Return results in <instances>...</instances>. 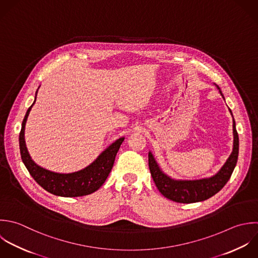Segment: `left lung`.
Returning <instances> with one entry per match:
<instances>
[{
  "label": "left lung",
  "mask_w": 258,
  "mask_h": 258,
  "mask_svg": "<svg viewBox=\"0 0 258 258\" xmlns=\"http://www.w3.org/2000/svg\"><path fill=\"white\" fill-rule=\"evenodd\" d=\"M216 86L224 98L220 87L218 85ZM230 113L232 114L231 110ZM238 152L239 138L236 131L235 120L233 118V150L226 163L214 176L200 180L172 179L162 171L152 152H149V167L153 180L163 196L177 203H195L211 198L225 186L236 166Z\"/></svg>",
  "instance_id": "left-lung-1"
}]
</instances>
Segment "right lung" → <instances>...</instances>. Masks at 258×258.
I'll return each instance as SVG.
<instances>
[{
	"mask_svg": "<svg viewBox=\"0 0 258 258\" xmlns=\"http://www.w3.org/2000/svg\"><path fill=\"white\" fill-rule=\"evenodd\" d=\"M38 89L35 94L34 102L28 108L25 114L19 136L20 153L24 165L33 179L43 189L53 195L60 197H80L97 191L107 179L112 169L115 156L120 148V145L124 141V138L122 137L117 139L114 143L108 146L90 165L77 172L62 174L52 172L38 166L31 159L25 143L26 121L32 106L36 101Z\"/></svg>",
	"mask_w": 258,
	"mask_h": 258,
	"instance_id": "right-lung-1",
	"label": "right lung"
}]
</instances>
